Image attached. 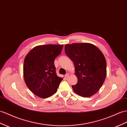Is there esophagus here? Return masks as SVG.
<instances>
[{
	"instance_id": "34e87169",
	"label": "esophagus",
	"mask_w": 127,
	"mask_h": 127,
	"mask_svg": "<svg viewBox=\"0 0 127 127\" xmlns=\"http://www.w3.org/2000/svg\"><path fill=\"white\" fill-rule=\"evenodd\" d=\"M69 77V74H68V73H66V74H65V77L66 78H67Z\"/></svg>"
}]
</instances>
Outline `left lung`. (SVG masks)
Returning a JSON list of instances; mask_svg holds the SVG:
<instances>
[{
  "instance_id": "obj_1",
  "label": "left lung",
  "mask_w": 127,
  "mask_h": 127,
  "mask_svg": "<svg viewBox=\"0 0 127 127\" xmlns=\"http://www.w3.org/2000/svg\"><path fill=\"white\" fill-rule=\"evenodd\" d=\"M65 52L73 61L78 82L72 87L78 95L89 97L101 87L106 76V61L95 45L88 43L65 45Z\"/></svg>"
}]
</instances>
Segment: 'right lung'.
Listing matches in <instances>:
<instances>
[{
	"instance_id": "1",
	"label": "right lung",
	"mask_w": 127,
	"mask_h": 127,
	"mask_svg": "<svg viewBox=\"0 0 127 127\" xmlns=\"http://www.w3.org/2000/svg\"><path fill=\"white\" fill-rule=\"evenodd\" d=\"M63 45H38L26 56L24 77L27 87L36 95L47 98L56 92L62 78L56 73L54 61L62 50Z\"/></svg>"
}]
</instances>
